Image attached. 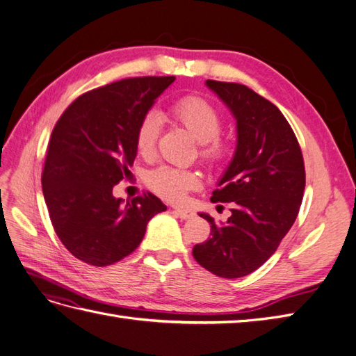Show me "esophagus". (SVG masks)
Returning a JSON list of instances; mask_svg holds the SVG:
<instances>
[{
  "label": "esophagus",
  "mask_w": 356,
  "mask_h": 356,
  "mask_svg": "<svg viewBox=\"0 0 356 356\" xmlns=\"http://www.w3.org/2000/svg\"><path fill=\"white\" fill-rule=\"evenodd\" d=\"M174 213L177 215V217H179L181 220H190V218L195 217V212H193L191 209H184V208H175Z\"/></svg>",
  "instance_id": "1"
}]
</instances>
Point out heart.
<instances>
[{"label":"heart","instance_id":"heart-1","mask_svg":"<svg viewBox=\"0 0 356 356\" xmlns=\"http://www.w3.org/2000/svg\"><path fill=\"white\" fill-rule=\"evenodd\" d=\"M170 115L200 143L199 156L204 163L209 166L222 163L229 154L227 143L220 136L222 117L209 101L195 95L184 96L170 106ZM159 134L160 117L154 111L145 113L135 132L136 153L144 159L153 157ZM147 184L160 197L182 202L188 191L200 186V179L195 170L160 166L147 175Z\"/></svg>","mask_w":356,"mask_h":356}]
</instances>
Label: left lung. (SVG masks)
<instances>
[{
    "label": "left lung",
    "instance_id": "8db88e82",
    "mask_svg": "<svg viewBox=\"0 0 356 356\" xmlns=\"http://www.w3.org/2000/svg\"><path fill=\"white\" fill-rule=\"evenodd\" d=\"M232 110L238 147L212 202H233L227 222L207 213L211 238L193 248L195 260L220 277H242L263 266L293 227L306 170L297 136L276 105L239 83L208 80Z\"/></svg>",
    "mask_w": 356,
    "mask_h": 356
}]
</instances>
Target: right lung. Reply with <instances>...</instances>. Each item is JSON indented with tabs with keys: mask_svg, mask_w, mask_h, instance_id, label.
Segmentation results:
<instances>
[{
	"mask_svg": "<svg viewBox=\"0 0 356 356\" xmlns=\"http://www.w3.org/2000/svg\"><path fill=\"white\" fill-rule=\"evenodd\" d=\"M168 77H134L80 95L59 117L41 174L53 229L63 246L90 266H110L141 243L147 222L166 207L153 193L115 199L136 157L135 132Z\"/></svg>",
	"mask_w": 356,
	"mask_h": 356,
	"instance_id": "right-lung-1",
	"label": "right lung"
}]
</instances>
